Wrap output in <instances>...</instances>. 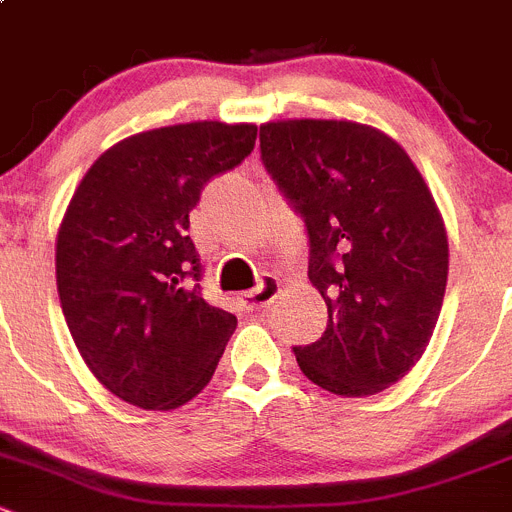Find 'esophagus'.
<instances>
[{
	"mask_svg": "<svg viewBox=\"0 0 512 512\" xmlns=\"http://www.w3.org/2000/svg\"><path fill=\"white\" fill-rule=\"evenodd\" d=\"M279 292H281V281L276 279V276H266L259 287L251 289V292H243L241 297H238V302H241V307L246 309V312H259V309H264L266 304L274 302V299L279 297Z\"/></svg>",
	"mask_w": 512,
	"mask_h": 512,
	"instance_id": "obj_1",
	"label": "esophagus"
}]
</instances>
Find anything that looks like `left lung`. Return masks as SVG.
I'll list each match as a JSON object with an SVG mask.
<instances>
[{"instance_id": "8db88e82", "label": "left lung", "mask_w": 512, "mask_h": 512, "mask_svg": "<svg viewBox=\"0 0 512 512\" xmlns=\"http://www.w3.org/2000/svg\"><path fill=\"white\" fill-rule=\"evenodd\" d=\"M261 159L309 233V281L327 330L294 348L309 381L342 398L386 391L424 355L442 312L449 243L406 149L348 119L261 124Z\"/></svg>"}]
</instances>
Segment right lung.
Returning a JSON list of instances; mask_svg holds the SVG:
<instances>
[{
	"mask_svg": "<svg viewBox=\"0 0 512 512\" xmlns=\"http://www.w3.org/2000/svg\"><path fill=\"white\" fill-rule=\"evenodd\" d=\"M256 124L192 121L121 139L88 167L55 241L75 348L121 401L170 411L210 383L236 317L200 297L190 210L251 154Z\"/></svg>",
	"mask_w": 512,
	"mask_h": 512,
	"instance_id": "obj_1",
	"label": "right lung"
}]
</instances>
